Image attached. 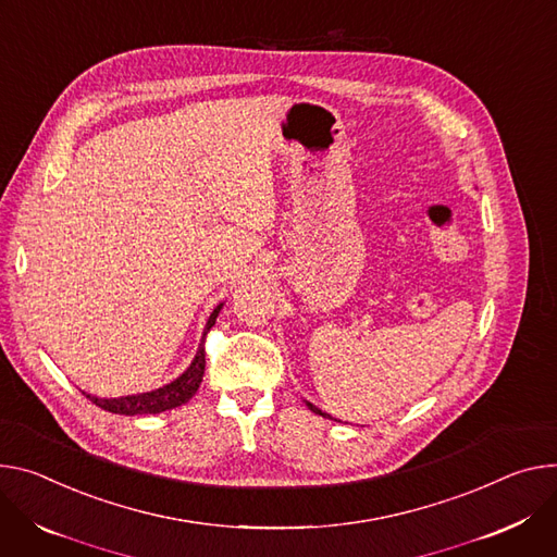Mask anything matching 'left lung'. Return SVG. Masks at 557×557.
Instances as JSON below:
<instances>
[{
	"instance_id": "8db88e82",
	"label": "left lung",
	"mask_w": 557,
	"mask_h": 557,
	"mask_svg": "<svg viewBox=\"0 0 557 557\" xmlns=\"http://www.w3.org/2000/svg\"><path fill=\"white\" fill-rule=\"evenodd\" d=\"M305 401H307V399H305ZM307 407H309V409H311V411H313V413H315V416H322V418H329V420H331V416H329V413H322V411H320V409H318V407H315V404H311V401H307Z\"/></svg>"
}]
</instances>
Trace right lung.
<instances>
[{
  "instance_id": "right-lung-1",
  "label": "right lung",
  "mask_w": 557,
  "mask_h": 557,
  "mask_svg": "<svg viewBox=\"0 0 557 557\" xmlns=\"http://www.w3.org/2000/svg\"><path fill=\"white\" fill-rule=\"evenodd\" d=\"M222 305L213 309L207 329H205V337L211 331V326L218 320ZM207 352H205V339H201L195 358L190 362V367L171 384L148 391V393H137V395H126V397H97L90 393H84L92 404H97L99 409H104L109 413H120V416H144V413H162V411H171L175 407H182L186 404L199 388L201 377H205V367H207Z\"/></svg>"
}]
</instances>
